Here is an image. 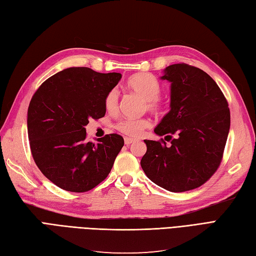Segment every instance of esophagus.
<instances>
[{"label": "esophagus", "instance_id": "obj_1", "mask_svg": "<svg viewBox=\"0 0 256 256\" xmlns=\"http://www.w3.org/2000/svg\"><path fill=\"white\" fill-rule=\"evenodd\" d=\"M136 140H133V138H124V142H126V145H130L132 142H135Z\"/></svg>", "mask_w": 256, "mask_h": 256}]
</instances>
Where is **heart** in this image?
Instances as JSON below:
<instances>
[{
  "label": "heart",
  "instance_id": "b5f03b06",
  "mask_svg": "<svg viewBox=\"0 0 256 256\" xmlns=\"http://www.w3.org/2000/svg\"><path fill=\"white\" fill-rule=\"evenodd\" d=\"M126 87L133 92L138 94L145 100V109L159 114L162 111V104L158 98L162 92V86L155 76L147 73L133 75L126 82ZM118 106V89H111L104 98V108L109 114H114ZM150 126V122L147 118L138 120H123L116 124V130L130 138H138L146 128Z\"/></svg>",
  "mask_w": 256,
  "mask_h": 256
}]
</instances>
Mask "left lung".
<instances>
[{
	"mask_svg": "<svg viewBox=\"0 0 256 256\" xmlns=\"http://www.w3.org/2000/svg\"><path fill=\"white\" fill-rule=\"evenodd\" d=\"M171 82L170 111L154 130L166 142L147 140L140 166L148 179L170 192L200 186L222 162L230 128V111L220 88L198 68L186 63L166 68Z\"/></svg>",
	"mask_w": 256,
	"mask_h": 256,
	"instance_id": "obj_1",
	"label": "left lung"
}]
</instances>
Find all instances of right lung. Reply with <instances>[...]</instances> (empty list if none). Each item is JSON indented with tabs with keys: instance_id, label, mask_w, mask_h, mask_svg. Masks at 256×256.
Masks as SVG:
<instances>
[{
	"instance_id": "obj_1",
	"label": "right lung",
	"mask_w": 256,
	"mask_h": 256,
	"mask_svg": "<svg viewBox=\"0 0 256 256\" xmlns=\"http://www.w3.org/2000/svg\"><path fill=\"white\" fill-rule=\"evenodd\" d=\"M122 75L89 68H65L44 82L28 106L32 155L44 176L65 191H90L112 169L124 145L121 135L86 140L89 118L104 116V98Z\"/></svg>"
}]
</instances>
